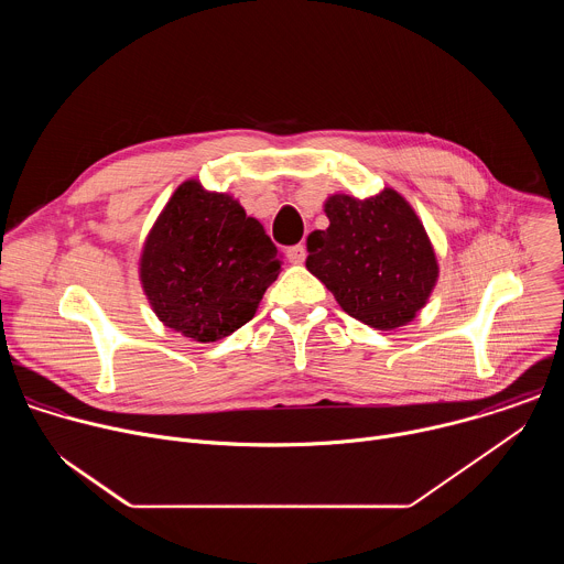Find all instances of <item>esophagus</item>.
I'll return each instance as SVG.
<instances>
[{
	"label": "esophagus",
	"mask_w": 564,
	"mask_h": 564,
	"mask_svg": "<svg viewBox=\"0 0 564 564\" xmlns=\"http://www.w3.org/2000/svg\"><path fill=\"white\" fill-rule=\"evenodd\" d=\"M305 254H307L305 246H294V248L288 250V261L294 263V265H301L305 261Z\"/></svg>",
	"instance_id": "34e87169"
}]
</instances>
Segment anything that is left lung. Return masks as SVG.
<instances>
[{"instance_id":"left-lung-1","label":"left lung","mask_w":564,"mask_h":564,"mask_svg":"<svg viewBox=\"0 0 564 564\" xmlns=\"http://www.w3.org/2000/svg\"><path fill=\"white\" fill-rule=\"evenodd\" d=\"M324 212L330 225L307 236L305 268L361 324L377 330L411 324L440 279L433 243L413 205L383 187L370 198L333 194Z\"/></svg>"}]
</instances>
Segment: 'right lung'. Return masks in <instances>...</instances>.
I'll use <instances>...</instances> for the list:
<instances>
[{"label": "right lung", "instance_id": "add662e5", "mask_svg": "<svg viewBox=\"0 0 564 564\" xmlns=\"http://www.w3.org/2000/svg\"><path fill=\"white\" fill-rule=\"evenodd\" d=\"M281 263L265 227L231 194L189 178L151 225L138 276L163 326L209 344L248 324Z\"/></svg>", "mask_w": 564, "mask_h": 564}]
</instances>
